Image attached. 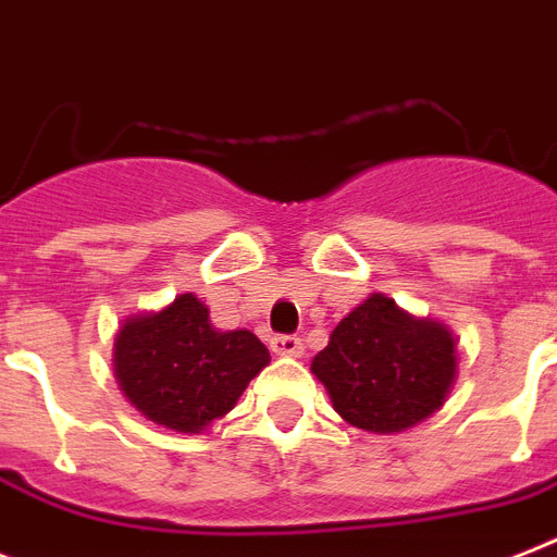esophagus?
<instances>
[{
  "mask_svg": "<svg viewBox=\"0 0 557 557\" xmlns=\"http://www.w3.org/2000/svg\"><path fill=\"white\" fill-rule=\"evenodd\" d=\"M275 356H289V358H301L305 347H301V338L296 335H275L273 342H270Z\"/></svg>",
  "mask_w": 557,
  "mask_h": 557,
  "instance_id": "obj_1",
  "label": "esophagus"
}]
</instances>
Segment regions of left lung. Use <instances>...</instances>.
<instances>
[{
  "instance_id": "obj_1",
  "label": "left lung",
  "mask_w": 557,
  "mask_h": 557,
  "mask_svg": "<svg viewBox=\"0 0 557 557\" xmlns=\"http://www.w3.org/2000/svg\"><path fill=\"white\" fill-rule=\"evenodd\" d=\"M310 370L347 424L375 435L404 433L453 393L458 338L447 324L372 293L335 324Z\"/></svg>"
}]
</instances>
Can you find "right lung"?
Returning <instances> with one entry per match:
<instances>
[{
    "mask_svg": "<svg viewBox=\"0 0 557 557\" xmlns=\"http://www.w3.org/2000/svg\"><path fill=\"white\" fill-rule=\"evenodd\" d=\"M268 364V347L250 330L213 327L193 293L124 319L113 338V375L124 398L147 421L185 435L227 416Z\"/></svg>",
    "mask_w": 557,
    "mask_h": 557,
    "instance_id": "1",
    "label": "right lung"
}]
</instances>
